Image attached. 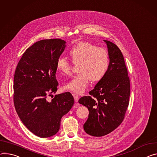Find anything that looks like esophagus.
<instances>
[{"label": "esophagus", "instance_id": "esophagus-1", "mask_svg": "<svg viewBox=\"0 0 157 157\" xmlns=\"http://www.w3.org/2000/svg\"><path fill=\"white\" fill-rule=\"evenodd\" d=\"M73 96H74V98H75V102H78V100H79V96H77V95H76V94H74Z\"/></svg>", "mask_w": 157, "mask_h": 157}]
</instances>
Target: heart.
Wrapping results in <instances>:
<instances>
[{"label": "heart", "instance_id": "heart-1", "mask_svg": "<svg viewBox=\"0 0 157 157\" xmlns=\"http://www.w3.org/2000/svg\"><path fill=\"white\" fill-rule=\"evenodd\" d=\"M73 63L78 64L79 72L73 77L63 88L76 94L82 93L91 80L93 82L101 81L106 75L109 64L108 51L103 48L97 47L89 42H79L69 52ZM56 68L59 73L69 75L72 64L66 58L60 57L56 63Z\"/></svg>", "mask_w": 157, "mask_h": 157}]
</instances>
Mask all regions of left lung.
I'll return each instance as SVG.
<instances>
[{"label":"left lung","mask_w":157,"mask_h":157,"mask_svg":"<svg viewBox=\"0 0 157 157\" xmlns=\"http://www.w3.org/2000/svg\"><path fill=\"white\" fill-rule=\"evenodd\" d=\"M104 41L109 58L107 73L89 92L90 96H82L78 101L90 111L83 128L85 132L93 136H105L120 125L130 96V78L123 56L116 44Z\"/></svg>","instance_id":"8db88e82"}]
</instances>
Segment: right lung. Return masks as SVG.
I'll use <instances>...</instances> for the list:
<instances>
[{
    "label": "right lung",
    "mask_w": 157,
    "mask_h": 157,
    "mask_svg": "<svg viewBox=\"0 0 157 157\" xmlns=\"http://www.w3.org/2000/svg\"><path fill=\"white\" fill-rule=\"evenodd\" d=\"M66 42L61 39L36 42L23 54L13 78V103L24 124L40 138L52 136L60 128L61 120L73 107L75 99L69 92L48 96L58 90L56 63Z\"/></svg>",
    "instance_id": "obj_1"
}]
</instances>
